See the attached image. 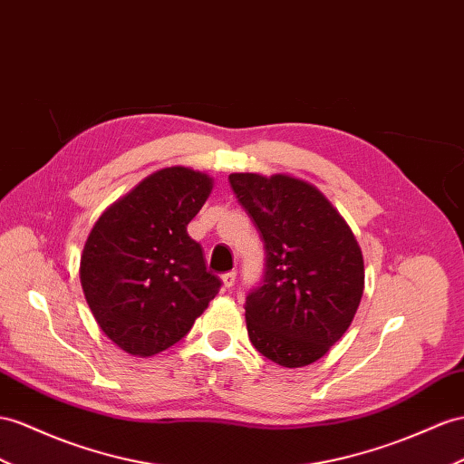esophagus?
<instances>
[{"instance_id":"34e87169","label":"esophagus","mask_w":464,"mask_h":464,"mask_svg":"<svg viewBox=\"0 0 464 464\" xmlns=\"http://www.w3.org/2000/svg\"><path fill=\"white\" fill-rule=\"evenodd\" d=\"M235 278H237V272H235V270L225 272V275L221 276L223 286H225V288H233V286H235Z\"/></svg>"}]
</instances>
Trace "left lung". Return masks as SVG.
Listing matches in <instances>:
<instances>
[{"label":"left lung","instance_id":"left-lung-1","mask_svg":"<svg viewBox=\"0 0 464 464\" xmlns=\"http://www.w3.org/2000/svg\"><path fill=\"white\" fill-rule=\"evenodd\" d=\"M229 184L265 243V278L248 292L255 349L286 368L312 364L345 335L364 290L361 246L312 184L235 172Z\"/></svg>","mask_w":464,"mask_h":464}]
</instances>
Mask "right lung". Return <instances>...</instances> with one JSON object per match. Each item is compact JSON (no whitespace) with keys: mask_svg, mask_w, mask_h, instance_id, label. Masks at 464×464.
<instances>
[{"mask_svg":"<svg viewBox=\"0 0 464 464\" xmlns=\"http://www.w3.org/2000/svg\"><path fill=\"white\" fill-rule=\"evenodd\" d=\"M211 188L208 174L170 166L92 227L80 258L82 290L103 334L125 353L152 356L172 347L218 295L221 280L186 229Z\"/></svg>","mask_w":464,"mask_h":464,"instance_id":"1","label":"right lung"}]
</instances>
